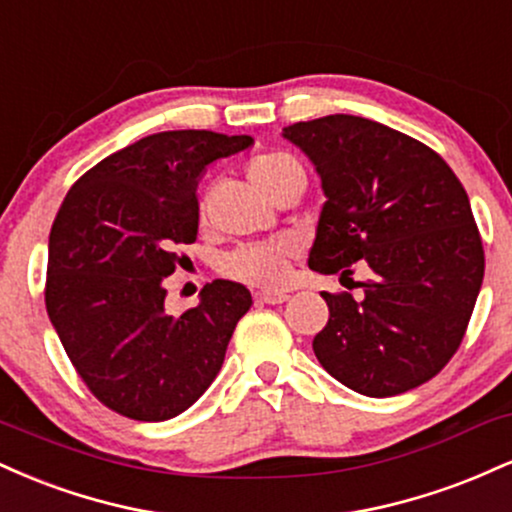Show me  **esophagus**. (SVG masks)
<instances>
[{
	"label": "esophagus",
	"instance_id": "esophagus-1",
	"mask_svg": "<svg viewBox=\"0 0 512 512\" xmlns=\"http://www.w3.org/2000/svg\"><path fill=\"white\" fill-rule=\"evenodd\" d=\"M255 301L257 303H267V305H279V303H284V301H289V293H281V291H262V293H257L255 296Z\"/></svg>",
	"mask_w": 512,
	"mask_h": 512
}]
</instances>
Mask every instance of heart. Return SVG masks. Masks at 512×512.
Segmentation results:
<instances>
[{
	"label": "heart",
	"mask_w": 512,
	"mask_h": 512,
	"mask_svg": "<svg viewBox=\"0 0 512 512\" xmlns=\"http://www.w3.org/2000/svg\"><path fill=\"white\" fill-rule=\"evenodd\" d=\"M301 168L296 158L281 151H269V154L255 156L248 163V178L257 192L272 199L276 187L289 178L291 170ZM293 262V245L289 240H272V243L243 245V248L228 252L221 262V272L228 279L240 281L255 289L274 291L281 289L289 279Z\"/></svg>",
	"instance_id": "1"
}]
</instances>
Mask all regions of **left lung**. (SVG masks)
<instances>
[{
	"mask_svg": "<svg viewBox=\"0 0 512 512\" xmlns=\"http://www.w3.org/2000/svg\"><path fill=\"white\" fill-rule=\"evenodd\" d=\"M322 180L327 202L308 267L370 269L351 293H327L330 320L313 351L339 383L366 397L424 385L460 349L484 279V248L469 197L426 144L356 115L284 127Z\"/></svg>",
	"mask_w": 512,
	"mask_h": 512,
	"instance_id": "8db88e82",
	"label": "left lung"
}]
</instances>
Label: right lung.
Wrapping results in <instances>:
<instances>
[{
	"instance_id": "1",
	"label": "right lung",
	"mask_w": 512,
	"mask_h": 512,
	"mask_svg": "<svg viewBox=\"0 0 512 512\" xmlns=\"http://www.w3.org/2000/svg\"><path fill=\"white\" fill-rule=\"evenodd\" d=\"M252 137L175 129L115 151L74 182L50 231L45 308L91 395L134 421L190 409L221 370L252 296L216 279L166 313L163 276L197 240V182Z\"/></svg>"
}]
</instances>
